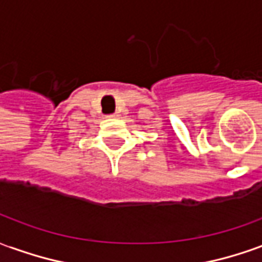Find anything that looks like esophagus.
Wrapping results in <instances>:
<instances>
[{
    "instance_id": "obj_1",
    "label": "esophagus",
    "mask_w": 262,
    "mask_h": 262,
    "mask_svg": "<svg viewBox=\"0 0 262 262\" xmlns=\"http://www.w3.org/2000/svg\"><path fill=\"white\" fill-rule=\"evenodd\" d=\"M108 118H112V119H116V118H119V114H112V115H109Z\"/></svg>"
}]
</instances>
